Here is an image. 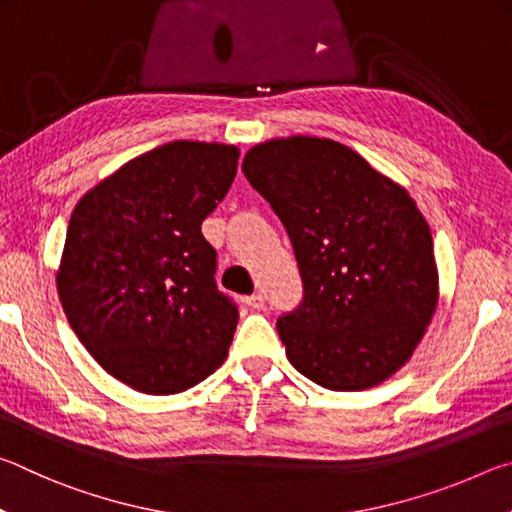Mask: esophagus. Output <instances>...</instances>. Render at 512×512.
<instances>
[{"mask_svg": "<svg viewBox=\"0 0 512 512\" xmlns=\"http://www.w3.org/2000/svg\"><path fill=\"white\" fill-rule=\"evenodd\" d=\"M246 305L250 307V309H264V305H266V298L262 296V293H253V296H248L246 298Z\"/></svg>", "mask_w": 512, "mask_h": 512, "instance_id": "34e87169", "label": "esophagus"}]
</instances>
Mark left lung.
Listing matches in <instances>:
<instances>
[{
	"label": "left lung",
	"instance_id": "obj_1",
	"mask_svg": "<svg viewBox=\"0 0 512 512\" xmlns=\"http://www.w3.org/2000/svg\"><path fill=\"white\" fill-rule=\"evenodd\" d=\"M241 171L298 259L302 302L277 318L291 366L329 391L395 375L438 305L431 230L409 192L348 146L305 135L253 146Z\"/></svg>",
	"mask_w": 512,
	"mask_h": 512
}]
</instances>
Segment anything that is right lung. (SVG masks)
I'll return each mask as SVG.
<instances>
[{
    "label": "right lung",
    "instance_id": "right-lung-1",
    "mask_svg": "<svg viewBox=\"0 0 512 512\" xmlns=\"http://www.w3.org/2000/svg\"><path fill=\"white\" fill-rule=\"evenodd\" d=\"M239 149L169 142L92 187L69 219L56 284L99 366L149 395H173L228 357L239 311L216 289L201 223L228 194Z\"/></svg>",
    "mask_w": 512,
    "mask_h": 512
}]
</instances>
